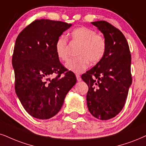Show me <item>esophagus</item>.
<instances>
[{"instance_id": "1", "label": "esophagus", "mask_w": 146, "mask_h": 146, "mask_svg": "<svg viewBox=\"0 0 146 146\" xmlns=\"http://www.w3.org/2000/svg\"><path fill=\"white\" fill-rule=\"evenodd\" d=\"M76 77H77V82H80V81H82V78H81V76L79 75H76Z\"/></svg>"}]
</instances>
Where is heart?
Returning <instances> with one entry per match:
<instances>
[{
    "instance_id": "heart-1",
    "label": "heart",
    "mask_w": 146,
    "mask_h": 146,
    "mask_svg": "<svg viewBox=\"0 0 146 146\" xmlns=\"http://www.w3.org/2000/svg\"><path fill=\"white\" fill-rule=\"evenodd\" d=\"M73 42L79 44L76 58L70 59L65 64L69 71L80 73L87 69L91 64H96L102 58L106 52L105 39L100 35L96 34L93 29L80 27L73 29L70 34ZM55 52L58 58L63 61L69 58V46L67 38L60 36L55 43Z\"/></svg>"
}]
</instances>
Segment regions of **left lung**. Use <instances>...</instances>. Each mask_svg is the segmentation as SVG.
Masks as SVG:
<instances>
[{
	"label": "left lung",
	"instance_id": "left-lung-1",
	"mask_svg": "<svg viewBox=\"0 0 146 146\" xmlns=\"http://www.w3.org/2000/svg\"><path fill=\"white\" fill-rule=\"evenodd\" d=\"M104 35L106 48L104 56L82 75L88 86L86 100L94 117L108 120L117 115L126 102L132 84L131 56L127 41L119 29L105 21L92 22Z\"/></svg>",
	"mask_w": 146,
	"mask_h": 146
}]
</instances>
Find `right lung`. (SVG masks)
I'll return each mask as SVG.
<instances>
[{"instance_id":"add662e5","label":"right lung","mask_w":146,"mask_h":146,"mask_svg":"<svg viewBox=\"0 0 146 146\" xmlns=\"http://www.w3.org/2000/svg\"><path fill=\"white\" fill-rule=\"evenodd\" d=\"M71 25L36 20L16 39L12 58L16 94L25 110L36 119L56 115L76 84L75 74L62 66L55 52L56 40ZM53 74L57 77L50 79Z\"/></svg>"}]
</instances>
